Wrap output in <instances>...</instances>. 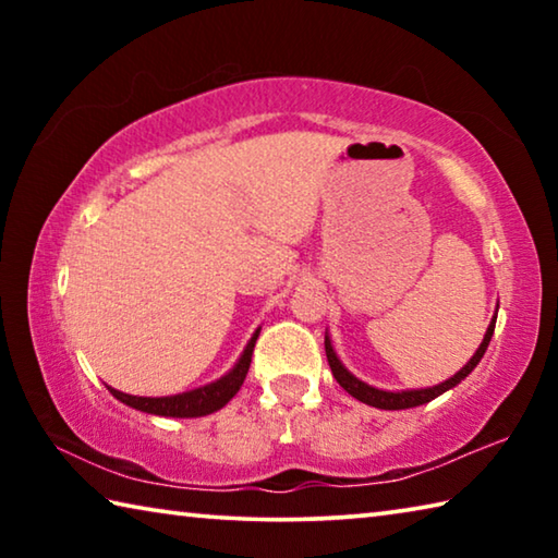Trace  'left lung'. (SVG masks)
Returning a JSON list of instances; mask_svg holds the SVG:
<instances>
[{
    "label": "left lung",
    "mask_w": 558,
    "mask_h": 558,
    "mask_svg": "<svg viewBox=\"0 0 558 558\" xmlns=\"http://www.w3.org/2000/svg\"><path fill=\"white\" fill-rule=\"evenodd\" d=\"M495 323H497V315L493 317V323H489L487 332H485V339H483V344L477 347V352L472 354L470 362H468L465 366H462V369H460L456 376H450L448 381H442V384H438V386H428V389H411V391H384V389H374V386L359 381L354 374H349V372L344 369V364L339 362V356L335 354L332 342H329L327 335H325V352H327L329 369H332L337 384L342 386V389H344L349 396H354L356 401H362V403H366V405H374V409L401 411V409H413V405H423V403H428V401H433V399H438L440 393H446L448 389H452V386H458L462 379H465V376L480 364V359L485 356V349H487V344H489V339H493V335H495Z\"/></svg>",
    "instance_id": "obj_1"
}]
</instances>
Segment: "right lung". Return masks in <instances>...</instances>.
Masks as SVG:
<instances>
[{"label": "right lung", "instance_id": "1", "mask_svg": "<svg viewBox=\"0 0 558 558\" xmlns=\"http://www.w3.org/2000/svg\"><path fill=\"white\" fill-rule=\"evenodd\" d=\"M258 335H260V327L253 332L251 342L245 344L241 359L235 362V366L229 374L211 384L199 386V389H192V391H184L177 396H157V399H153V396H130V393H122L118 389H110V386L108 389L118 401L130 405V409L143 411V413L167 415V418H199V415H209L214 411L223 409V405L229 403L235 393H239L245 374H248L253 347H256Z\"/></svg>", "mask_w": 558, "mask_h": 558}]
</instances>
